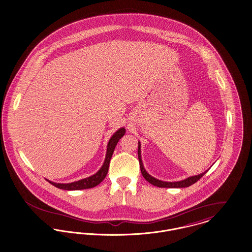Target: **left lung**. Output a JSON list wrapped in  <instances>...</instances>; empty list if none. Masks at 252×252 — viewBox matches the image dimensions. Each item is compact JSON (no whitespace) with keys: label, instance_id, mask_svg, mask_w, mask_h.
<instances>
[{"label":"left lung","instance_id":"8db88e82","mask_svg":"<svg viewBox=\"0 0 252 252\" xmlns=\"http://www.w3.org/2000/svg\"><path fill=\"white\" fill-rule=\"evenodd\" d=\"M137 155H138V160H139V166H140V171H141V174L143 176V178L148 182L150 183L151 185H155V186H158V187H166V188H184V187H188L190 185H194L195 183H197L201 177L206 174V172L208 170H206L205 172L201 173L200 175H197V176H193V177H189L187 179H185L184 181H181V182H174V183H169V182H162V181H159V180H157L155 179L154 177L150 176L146 170L143 167V164H142V160H141V155H140V143L138 142V149H137Z\"/></svg>","mask_w":252,"mask_h":252}]
</instances>
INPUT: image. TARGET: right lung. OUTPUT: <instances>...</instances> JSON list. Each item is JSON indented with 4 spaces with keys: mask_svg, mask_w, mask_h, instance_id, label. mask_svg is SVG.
Wrapping results in <instances>:
<instances>
[{
    "mask_svg": "<svg viewBox=\"0 0 252 252\" xmlns=\"http://www.w3.org/2000/svg\"><path fill=\"white\" fill-rule=\"evenodd\" d=\"M125 134V129L121 128L118 131H117L115 134H113V136L110 138L109 143H108V147H107V154H106V158H105V161L100 168V170L94 174L92 177H89L84 180L78 181V182H74L71 184H55L50 182V184L60 188V189H64V190H81V189H88V188H93L96 185H99L101 182L106 178L108 170H109V165H110V160L111 158L113 156V153L115 151V148L118 144V140Z\"/></svg>",
    "mask_w": 252,
    "mask_h": 252,
    "instance_id": "obj_1",
    "label": "right lung"
}]
</instances>
